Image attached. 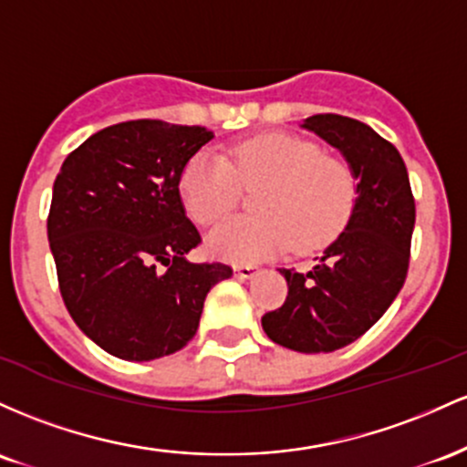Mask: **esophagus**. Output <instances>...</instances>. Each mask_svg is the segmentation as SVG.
Masks as SVG:
<instances>
[{"label":"esophagus","instance_id":"esophagus-1","mask_svg":"<svg viewBox=\"0 0 467 467\" xmlns=\"http://www.w3.org/2000/svg\"><path fill=\"white\" fill-rule=\"evenodd\" d=\"M235 277L238 280H251L254 275H258V266H251V265H240L235 266Z\"/></svg>","mask_w":467,"mask_h":467}]
</instances>
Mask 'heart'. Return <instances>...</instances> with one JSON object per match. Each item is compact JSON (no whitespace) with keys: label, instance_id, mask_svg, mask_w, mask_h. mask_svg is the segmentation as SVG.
<instances>
[{"label":"heart","instance_id":"1","mask_svg":"<svg viewBox=\"0 0 467 467\" xmlns=\"http://www.w3.org/2000/svg\"><path fill=\"white\" fill-rule=\"evenodd\" d=\"M247 190H258L260 216L235 218L209 235V251L232 262H258L333 243L353 216L358 178L348 163L291 134H260L229 150L227 159L201 151L185 165L181 196L198 224L223 223Z\"/></svg>","mask_w":467,"mask_h":467}]
</instances>
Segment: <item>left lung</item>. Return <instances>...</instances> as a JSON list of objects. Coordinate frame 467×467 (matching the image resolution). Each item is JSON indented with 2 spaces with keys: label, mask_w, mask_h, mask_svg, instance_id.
Listing matches in <instances>:
<instances>
[{
  "label": "left lung",
  "mask_w": 467,
  "mask_h": 467,
  "mask_svg": "<svg viewBox=\"0 0 467 467\" xmlns=\"http://www.w3.org/2000/svg\"><path fill=\"white\" fill-rule=\"evenodd\" d=\"M302 128L347 159L358 178V202L344 232L308 274L280 269L289 296L280 308L265 313L262 328L275 344L297 353H333L368 331L401 291L415 198L401 154L370 125L316 114L304 119Z\"/></svg>",
  "instance_id": "obj_1"
}]
</instances>
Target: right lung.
Wrapping results in <instances>:
<instances>
[{
	"instance_id": "obj_1",
	"label": "right lung",
	"mask_w": 467,
	"mask_h": 467,
	"mask_svg": "<svg viewBox=\"0 0 467 467\" xmlns=\"http://www.w3.org/2000/svg\"><path fill=\"white\" fill-rule=\"evenodd\" d=\"M213 132L140 119L67 154L52 187L48 240L67 313L106 353L165 358L196 335L209 289L232 266L187 260L201 234L181 176Z\"/></svg>"
}]
</instances>
